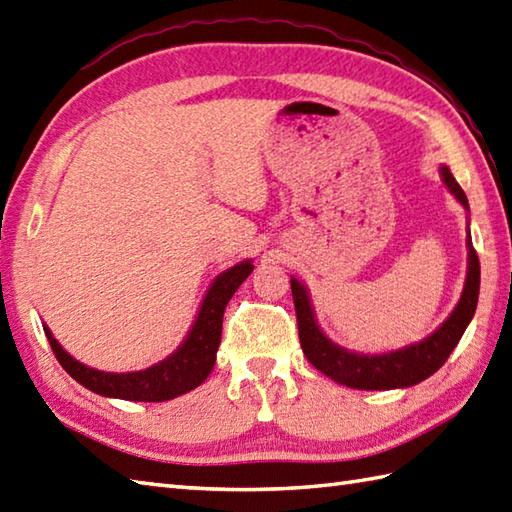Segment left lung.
<instances>
[{
	"mask_svg": "<svg viewBox=\"0 0 512 512\" xmlns=\"http://www.w3.org/2000/svg\"><path fill=\"white\" fill-rule=\"evenodd\" d=\"M442 182L447 184L451 195L458 200L466 211H469V200L462 187L451 176L447 165L440 167ZM466 250H469V262H466V279L458 306L442 321L440 328L433 330L422 341L400 347V350H389L380 354H363L347 350V347L336 345L323 334L321 325L317 323V314L312 308V299L308 288L299 279L290 277L292 299H295L297 325H299V341L301 350L308 361L323 372L328 378L336 380L339 385L352 389H400L422 383L424 378L436 374L447 361L449 354L460 343L464 330L477 308V297H480V259L471 242V228L466 231Z\"/></svg>",
	"mask_w": 512,
	"mask_h": 512,
	"instance_id": "1",
	"label": "left lung"
}]
</instances>
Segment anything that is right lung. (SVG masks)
Returning <instances> with one entry per match:
<instances>
[{"instance_id":"1","label":"right lung","mask_w":512,"mask_h":512,"mask_svg":"<svg viewBox=\"0 0 512 512\" xmlns=\"http://www.w3.org/2000/svg\"><path fill=\"white\" fill-rule=\"evenodd\" d=\"M253 262L244 259L213 279L195 314V321L184 336V341L167 358L138 372H101L90 365L76 361L54 339L48 325H43L50 347L61 367L76 383L105 398H121L134 402H162L178 398L202 385L215 365V354L222 339V317L226 303L235 290L253 273Z\"/></svg>"}]
</instances>
